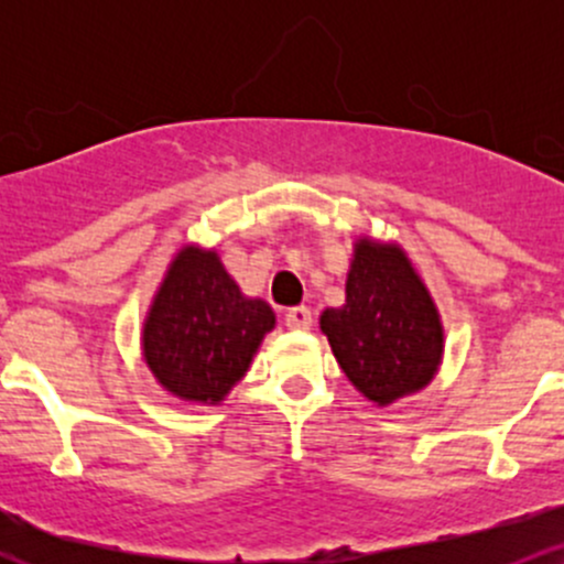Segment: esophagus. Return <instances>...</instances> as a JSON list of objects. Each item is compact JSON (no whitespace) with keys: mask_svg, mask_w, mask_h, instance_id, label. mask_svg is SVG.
<instances>
[{"mask_svg":"<svg viewBox=\"0 0 564 564\" xmlns=\"http://www.w3.org/2000/svg\"><path fill=\"white\" fill-rule=\"evenodd\" d=\"M286 326L296 328V332H304V328L313 326V313L304 304H296V307L286 310Z\"/></svg>","mask_w":564,"mask_h":564,"instance_id":"esophagus-1","label":"esophagus"}]
</instances>
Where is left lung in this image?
Returning <instances> with one entry per match:
<instances>
[{
  "mask_svg": "<svg viewBox=\"0 0 564 564\" xmlns=\"http://www.w3.org/2000/svg\"><path fill=\"white\" fill-rule=\"evenodd\" d=\"M321 328L347 379L379 405L422 390L443 355L435 304L392 246L358 243L347 304L326 310Z\"/></svg>",
  "mask_w": 564,
  "mask_h": 564,
  "instance_id": "8db88e82",
  "label": "left lung"
}]
</instances>
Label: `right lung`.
<instances>
[{
	"label": "right lung",
	"instance_id": "add662e5",
	"mask_svg": "<svg viewBox=\"0 0 564 564\" xmlns=\"http://www.w3.org/2000/svg\"><path fill=\"white\" fill-rule=\"evenodd\" d=\"M275 326L268 302L246 300L215 251L185 249L172 262L145 321V360L183 400L219 403Z\"/></svg>",
	"mask_w": 564,
	"mask_h": 564
}]
</instances>
